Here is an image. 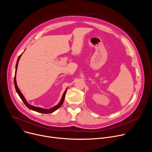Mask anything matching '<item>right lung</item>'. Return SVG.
<instances>
[{"label": "right lung", "instance_id": "obj_1", "mask_svg": "<svg viewBox=\"0 0 152 152\" xmlns=\"http://www.w3.org/2000/svg\"><path fill=\"white\" fill-rule=\"evenodd\" d=\"M21 55H22V54H21V55L18 56V59H17V63H16V66H15V76H14V85H15V90H16L17 93H18V94L19 97H20V99H21V100H22V101L23 102V103H25V104L29 108V109H30V110H33V111H34L38 112V113H43V114H49V113H53L54 111H55L56 110H57L58 109V108L60 107L61 106L63 102H64V99H65V96H66V92H67V90H66V91H64V94H63V95H62V99H61L60 102H59L57 105H56V106H53V107L50 108V109H43V108L39 107H36V106H32V105L29 104V103L26 102V100L25 98L24 97L23 95L22 94V93H21L20 90L19 88H18L17 85V82H16L15 75H16V72H17V67H18V61H19V59H20V58Z\"/></svg>", "mask_w": 152, "mask_h": 152}]
</instances>
